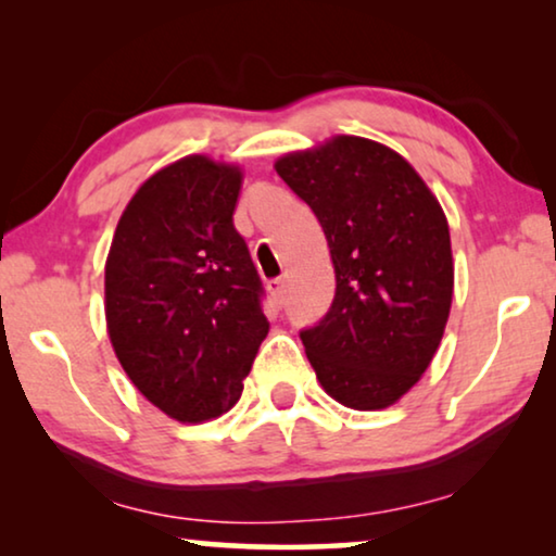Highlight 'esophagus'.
I'll return each mask as SVG.
<instances>
[{
    "instance_id": "1",
    "label": "esophagus",
    "mask_w": 556,
    "mask_h": 556,
    "mask_svg": "<svg viewBox=\"0 0 556 556\" xmlns=\"http://www.w3.org/2000/svg\"><path fill=\"white\" fill-rule=\"evenodd\" d=\"M268 293H270L273 303H276V306H280V303H283V280H270Z\"/></svg>"
}]
</instances>
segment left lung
<instances>
[{
  "label": "left lung",
  "instance_id": "obj_1",
  "mask_svg": "<svg viewBox=\"0 0 556 556\" xmlns=\"http://www.w3.org/2000/svg\"><path fill=\"white\" fill-rule=\"evenodd\" d=\"M314 210L337 273L318 326L301 331L324 392L344 407H392L420 382L453 303L447 217L415 166L364 136H331L276 162Z\"/></svg>",
  "mask_w": 556,
  "mask_h": 556
}]
</instances>
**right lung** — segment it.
I'll list each match as a JSON object with an SVG mask.
<instances>
[{"label": "right lung", "instance_id": "add662e5", "mask_svg": "<svg viewBox=\"0 0 556 556\" xmlns=\"http://www.w3.org/2000/svg\"><path fill=\"white\" fill-rule=\"evenodd\" d=\"M242 169L189 154L128 200L105 257V329L121 367L179 422L225 415L268 337L261 278L232 225Z\"/></svg>", "mask_w": 556, "mask_h": 556}]
</instances>
